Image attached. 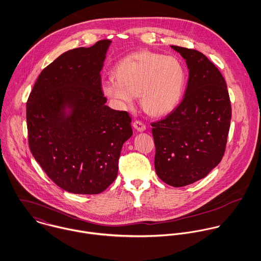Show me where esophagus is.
<instances>
[{"mask_svg": "<svg viewBox=\"0 0 261 261\" xmlns=\"http://www.w3.org/2000/svg\"><path fill=\"white\" fill-rule=\"evenodd\" d=\"M133 127H134L137 131H139V132H143V131H145V130H146V126H145V124H144L142 121H140V120H136V121H134V123H133Z\"/></svg>", "mask_w": 261, "mask_h": 261, "instance_id": "esophagus-1", "label": "esophagus"}]
</instances>
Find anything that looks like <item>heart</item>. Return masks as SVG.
Returning a JSON list of instances; mask_svg holds the SVG:
<instances>
[{
    "instance_id": "b5f03b06",
    "label": "heart",
    "mask_w": 261,
    "mask_h": 261,
    "mask_svg": "<svg viewBox=\"0 0 261 261\" xmlns=\"http://www.w3.org/2000/svg\"><path fill=\"white\" fill-rule=\"evenodd\" d=\"M116 80H106L103 93L120 109H131L135 96L152 116L169 114L179 103L186 73L182 64L172 56L138 51L122 58L114 68Z\"/></svg>"
}]
</instances>
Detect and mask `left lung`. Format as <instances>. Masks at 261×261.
Here are the masks:
<instances>
[{
    "instance_id": "left-lung-1",
    "label": "left lung",
    "mask_w": 261,
    "mask_h": 261,
    "mask_svg": "<svg viewBox=\"0 0 261 261\" xmlns=\"http://www.w3.org/2000/svg\"><path fill=\"white\" fill-rule=\"evenodd\" d=\"M171 47L187 60V90L179 105L151 126L157 175L180 188L205 177L222 160L232 110L225 79L208 57L196 49Z\"/></svg>"
}]
</instances>
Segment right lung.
I'll return each mask as SVG.
<instances>
[{
  "label": "right lung",
  "mask_w": 261,
  "mask_h": 261,
  "mask_svg": "<svg viewBox=\"0 0 261 261\" xmlns=\"http://www.w3.org/2000/svg\"><path fill=\"white\" fill-rule=\"evenodd\" d=\"M111 41L58 56L39 74L27 101L30 150L47 176L64 191L96 195L116 179L131 117L105 103L101 69ZM72 109L65 116L63 108Z\"/></svg>",
  "instance_id": "obj_1"
}]
</instances>
